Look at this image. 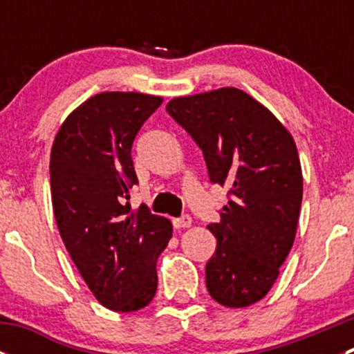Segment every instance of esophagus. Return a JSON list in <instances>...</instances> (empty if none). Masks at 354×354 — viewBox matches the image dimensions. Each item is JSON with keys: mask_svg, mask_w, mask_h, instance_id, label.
I'll return each instance as SVG.
<instances>
[{"mask_svg": "<svg viewBox=\"0 0 354 354\" xmlns=\"http://www.w3.org/2000/svg\"><path fill=\"white\" fill-rule=\"evenodd\" d=\"M173 224L176 230H181V227H190L192 226V217L188 216V214H185V216L178 217V219H173Z\"/></svg>", "mask_w": 354, "mask_h": 354, "instance_id": "esophagus-1", "label": "esophagus"}]
</instances>
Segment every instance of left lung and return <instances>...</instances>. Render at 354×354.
<instances>
[{"instance_id": "left-lung-1", "label": "left lung", "mask_w": 354, "mask_h": 354, "mask_svg": "<svg viewBox=\"0 0 354 354\" xmlns=\"http://www.w3.org/2000/svg\"><path fill=\"white\" fill-rule=\"evenodd\" d=\"M166 111L202 151L212 183L227 187L205 284L217 303L260 301L296 236L303 176L291 133L266 106L234 87L174 97Z\"/></svg>"}]
</instances>
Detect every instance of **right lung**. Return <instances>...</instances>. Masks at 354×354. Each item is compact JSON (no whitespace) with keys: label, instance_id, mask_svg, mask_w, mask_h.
Returning a JSON list of instances; mask_svg holds the SVG:
<instances>
[{"label":"right lung","instance_id":"right-lung-1","mask_svg":"<svg viewBox=\"0 0 354 354\" xmlns=\"http://www.w3.org/2000/svg\"><path fill=\"white\" fill-rule=\"evenodd\" d=\"M162 97L102 92L78 106L51 149L56 224L92 295L114 312H137L157 289L156 262L171 221L127 202L138 183L131 145Z\"/></svg>","mask_w":354,"mask_h":354}]
</instances>
